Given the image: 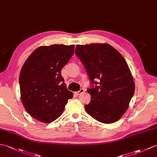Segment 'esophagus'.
Returning a JSON list of instances; mask_svg holds the SVG:
<instances>
[{
    "label": "esophagus",
    "instance_id": "esophagus-1",
    "mask_svg": "<svg viewBox=\"0 0 157 157\" xmlns=\"http://www.w3.org/2000/svg\"><path fill=\"white\" fill-rule=\"evenodd\" d=\"M83 92H84V90H83V89H80V90L78 91V92H75V94L76 96H79V95H80V94L83 93Z\"/></svg>",
    "mask_w": 157,
    "mask_h": 157
}]
</instances>
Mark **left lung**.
Segmentation results:
<instances>
[{
  "label": "left lung",
  "mask_w": 157,
  "mask_h": 157,
  "mask_svg": "<svg viewBox=\"0 0 157 157\" xmlns=\"http://www.w3.org/2000/svg\"><path fill=\"white\" fill-rule=\"evenodd\" d=\"M75 53L90 79L87 92L91 100L84 105L87 113L100 122H116L128 109L134 93L133 78L125 59L106 43L78 45Z\"/></svg>",
  "instance_id": "left-lung-1"
}]
</instances>
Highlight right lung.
I'll use <instances>...</instances> for the list:
<instances>
[{"label":"right lung","instance_id":"obj_1","mask_svg":"<svg viewBox=\"0 0 157 157\" xmlns=\"http://www.w3.org/2000/svg\"><path fill=\"white\" fill-rule=\"evenodd\" d=\"M74 52L73 45L42 46L25 62L19 75L21 97L32 117L49 123L63 113L73 93L65 86L61 70Z\"/></svg>","mask_w":157,"mask_h":157}]
</instances>
